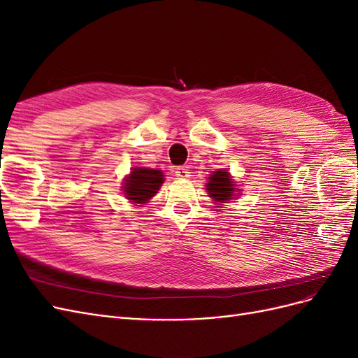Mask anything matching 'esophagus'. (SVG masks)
<instances>
[{
    "instance_id": "esophagus-1",
    "label": "esophagus",
    "mask_w": 358,
    "mask_h": 358,
    "mask_svg": "<svg viewBox=\"0 0 358 358\" xmlns=\"http://www.w3.org/2000/svg\"><path fill=\"white\" fill-rule=\"evenodd\" d=\"M175 175H176L178 179H189L191 173H189V170L187 167H178L175 170Z\"/></svg>"
}]
</instances>
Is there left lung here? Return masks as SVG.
Segmentation results:
<instances>
[{"instance_id": "8db88e82", "label": "left lung", "mask_w": 358, "mask_h": 358, "mask_svg": "<svg viewBox=\"0 0 358 358\" xmlns=\"http://www.w3.org/2000/svg\"><path fill=\"white\" fill-rule=\"evenodd\" d=\"M241 188L234 182L233 176L229 170L218 169L212 171V175L208 176V183H206V192L216 204L215 208H222L225 203H230V200L241 197Z\"/></svg>"}]
</instances>
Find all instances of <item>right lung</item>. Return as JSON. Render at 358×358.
I'll list each match as a JSON object with an SVG mask.
<instances>
[{"instance_id":"1","label":"right lung","mask_w":358,"mask_h":358,"mask_svg":"<svg viewBox=\"0 0 358 358\" xmlns=\"http://www.w3.org/2000/svg\"><path fill=\"white\" fill-rule=\"evenodd\" d=\"M164 176L162 170L158 169L131 167V171L124 178L122 194L134 206L146 204L159 191L164 183Z\"/></svg>"}]
</instances>
